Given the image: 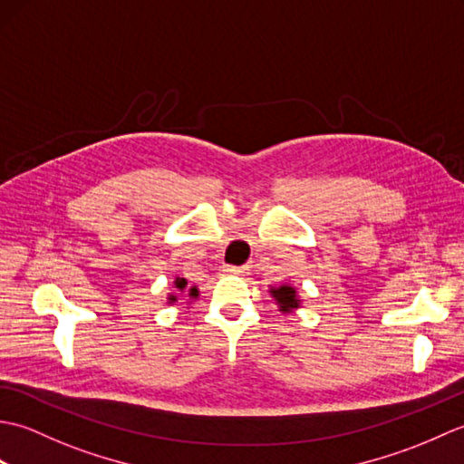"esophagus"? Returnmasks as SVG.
<instances>
[{"mask_svg":"<svg viewBox=\"0 0 464 464\" xmlns=\"http://www.w3.org/2000/svg\"><path fill=\"white\" fill-rule=\"evenodd\" d=\"M243 271H245L243 267H233V265H225L223 267V273H227V275H239Z\"/></svg>","mask_w":464,"mask_h":464,"instance_id":"1","label":"esophagus"}]
</instances>
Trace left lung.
Here are the masks:
<instances>
[{
    "label": "left lung",
    "instance_id": "8db88e82",
    "mask_svg": "<svg viewBox=\"0 0 464 464\" xmlns=\"http://www.w3.org/2000/svg\"><path fill=\"white\" fill-rule=\"evenodd\" d=\"M273 297L277 303H281L283 309L287 307H297V299H295V289L287 287V285H283L279 289H273Z\"/></svg>",
    "mask_w": 464,
    "mask_h": 464
}]
</instances>
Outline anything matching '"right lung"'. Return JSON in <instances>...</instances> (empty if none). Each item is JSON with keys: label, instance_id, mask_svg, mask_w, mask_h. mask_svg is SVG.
<instances>
[{"label": "right lung", "instance_id": "1", "mask_svg": "<svg viewBox=\"0 0 464 464\" xmlns=\"http://www.w3.org/2000/svg\"><path fill=\"white\" fill-rule=\"evenodd\" d=\"M175 285H177V289H183L185 285H187V281H185V279H181V281H177ZM195 293H197V291H195V289H191V295H195Z\"/></svg>", "mask_w": 464, "mask_h": 464}]
</instances>
